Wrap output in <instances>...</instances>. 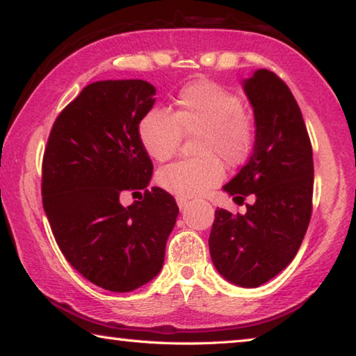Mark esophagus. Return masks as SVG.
I'll return each mask as SVG.
<instances>
[{"instance_id": "obj_1", "label": "esophagus", "mask_w": 356, "mask_h": 356, "mask_svg": "<svg viewBox=\"0 0 356 356\" xmlns=\"http://www.w3.org/2000/svg\"><path fill=\"white\" fill-rule=\"evenodd\" d=\"M177 206H179V209L180 210H184V209H186L188 207V204H190V201L188 200H185V197H177Z\"/></svg>"}]
</instances>
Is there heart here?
Returning a JSON list of instances; mask_svg holds the SVG:
<instances>
[{
	"label": "heart",
	"instance_id": "heart-1",
	"mask_svg": "<svg viewBox=\"0 0 356 356\" xmlns=\"http://www.w3.org/2000/svg\"><path fill=\"white\" fill-rule=\"evenodd\" d=\"M143 147L155 161L177 152L182 135H197L195 155L159 171L156 180L172 195L195 197L220 184L225 168L245 163L254 146V122L236 94L209 80L188 83L176 97L171 114L152 108L138 125Z\"/></svg>",
	"mask_w": 356,
	"mask_h": 356
}]
</instances>
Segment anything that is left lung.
I'll list each match as a JSON object with an SVG mask.
<instances>
[{
  "label": "left lung",
  "instance_id": "1",
  "mask_svg": "<svg viewBox=\"0 0 356 356\" xmlns=\"http://www.w3.org/2000/svg\"><path fill=\"white\" fill-rule=\"evenodd\" d=\"M254 113V147L222 190L246 204V213L216 209L209 248L222 278L257 287L282 272L297 254L312 212V147L297 100L267 69L242 81Z\"/></svg>",
  "mask_w": 356,
  "mask_h": 356
}]
</instances>
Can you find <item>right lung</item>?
<instances>
[{
    "instance_id": "1",
    "label": "right lung",
    "mask_w": 356,
    "mask_h": 356,
    "mask_svg": "<svg viewBox=\"0 0 356 356\" xmlns=\"http://www.w3.org/2000/svg\"><path fill=\"white\" fill-rule=\"evenodd\" d=\"M144 80L88 84L56 118L42 161V202L59 250L78 273L111 292L152 281L179 207L159 186L138 125L155 104ZM145 197L124 208L125 191Z\"/></svg>"
}]
</instances>
